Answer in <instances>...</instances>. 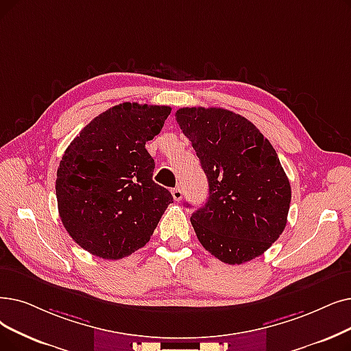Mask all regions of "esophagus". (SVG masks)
Instances as JSON below:
<instances>
[{
    "label": "esophagus",
    "instance_id": "esophagus-1",
    "mask_svg": "<svg viewBox=\"0 0 351 351\" xmlns=\"http://www.w3.org/2000/svg\"><path fill=\"white\" fill-rule=\"evenodd\" d=\"M172 196H173L175 201L179 202V201L182 199V196H184V192H182L180 188H173V189H172Z\"/></svg>",
    "mask_w": 351,
    "mask_h": 351
}]
</instances>
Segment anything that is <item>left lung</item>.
<instances>
[{"label": "left lung", "instance_id": "8db88e82", "mask_svg": "<svg viewBox=\"0 0 351 351\" xmlns=\"http://www.w3.org/2000/svg\"><path fill=\"white\" fill-rule=\"evenodd\" d=\"M175 116L208 178V201L191 217L197 239L230 265L263 255L282 234L291 202L276 149L231 110L184 108Z\"/></svg>", "mask_w": 351, "mask_h": 351}]
</instances>
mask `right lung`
Segmentation results:
<instances>
[{"mask_svg": "<svg viewBox=\"0 0 351 351\" xmlns=\"http://www.w3.org/2000/svg\"><path fill=\"white\" fill-rule=\"evenodd\" d=\"M169 106L121 103L75 136L56 179L58 213L69 235L104 260L145 247L173 196L155 184L145 145L160 133Z\"/></svg>", "mask_w": 351, "mask_h": 351, "instance_id": "right-lung-1", "label": "right lung"}]
</instances>
